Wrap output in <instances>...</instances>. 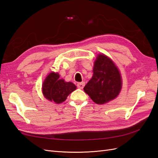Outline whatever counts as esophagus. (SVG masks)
Listing matches in <instances>:
<instances>
[{
	"label": "esophagus",
	"mask_w": 158,
	"mask_h": 158,
	"mask_svg": "<svg viewBox=\"0 0 158 158\" xmlns=\"http://www.w3.org/2000/svg\"><path fill=\"white\" fill-rule=\"evenodd\" d=\"M85 85V83L84 82H81V83H78L77 84V88H79V89H83V87Z\"/></svg>",
	"instance_id": "34e87169"
}]
</instances>
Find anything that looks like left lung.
<instances>
[{
    "mask_svg": "<svg viewBox=\"0 0 158 158\" xmlns=\"http://www.w3.org/2000/svg\"><path fill=\"white\" fill-rule=\"evenodd\" d=\"M118 69L108 57L99 54L94 62L93 76L84 91L96 104H105L118 96L122 89Z\"/></svg>",
    "mask_w": 158,
    "mask_h": 158,
    "instance_id": "left-lung-1",
    "label": "left lung"
}]
</instances>
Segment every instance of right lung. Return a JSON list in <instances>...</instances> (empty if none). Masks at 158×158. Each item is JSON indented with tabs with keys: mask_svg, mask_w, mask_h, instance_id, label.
<instances>
[{
	"mask_svg": "<svg viewBox=\"0 0 158 158\" xmlns=\"http://www.w3.org/2000/svg\"><path fill=\"white\" fill-rule=\"evenodd\" d=\"M59 78L58 73H49L42 85L43 93L45 98L57 104L65 101L67 96L77 88L73 83L65 82L64 79Z\"/></svg>",
	"mask_w": 158,
	"mask_h": 158,
	"instance_id": "obj_1",
	"label": "right lung"
}]
</instances>
